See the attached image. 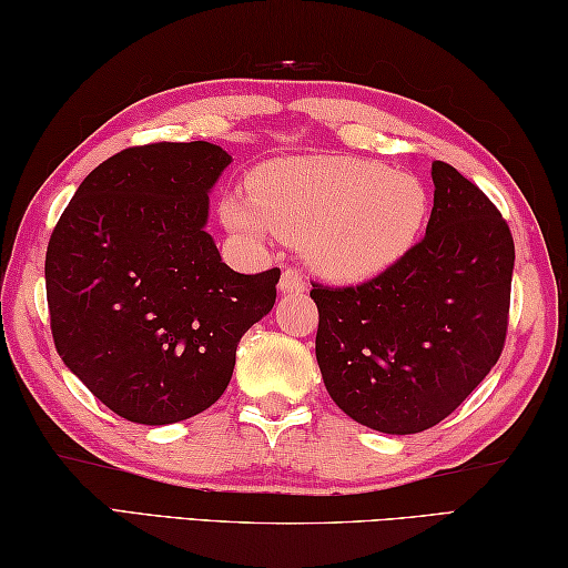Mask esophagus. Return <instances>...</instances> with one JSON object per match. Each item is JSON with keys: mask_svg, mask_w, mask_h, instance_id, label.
<instances>
[{"mask_svg": "<svg viewBox=\"0 0 568 568\" xmlns=\"http://www.w3.org/2000/svg\"><path fill=\"white\" fill-rule=\"evenodd\" d=\"M305 277L295 271V267H285L281 275V293H303Z\"/></svg>", "mask_w": 568, "mask_h": 568, "instance_id": "34e87169", "label": "esophagus"}]
</instances>
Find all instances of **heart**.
<instances>
[{"mask_svg":"<svg viewBox=\"0 0 568 568\" xmlns=\"http://www.w3.org/2000/svg\"><path fill=\"white\" fill-rule=\"evenodd\" d=\"M237 235L271 233L301 243L311 265L335 281H361L408 253L428 215L418 178L343 155L273 160L250 178V195L223 200Z\"/></svg>","mask_w":568,"mask_h":568,"instance_id":"heart-1","label":"heart"}]
</instances>
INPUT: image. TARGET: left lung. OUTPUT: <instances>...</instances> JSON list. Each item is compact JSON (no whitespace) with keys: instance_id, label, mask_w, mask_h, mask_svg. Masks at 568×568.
I'll list each match as a JSON object with an SVG mask.
<instances>
[{"instance_id":"1","label":"left lung","mask_w":568,"mask_h":568,"mask_svg":"<svg viewBox=\"0 0 568 568\" xmlns=\"http://www.w3.org/2000/svg\"><path fill=\"white\" fill-rule=\"evenodd\" d=\"M426 235L361 285L313 283L323 383L381 434H420L450 416L504 351L514 237L496 205L448 162L430 165Z\"/></svg>"}]
</instances>
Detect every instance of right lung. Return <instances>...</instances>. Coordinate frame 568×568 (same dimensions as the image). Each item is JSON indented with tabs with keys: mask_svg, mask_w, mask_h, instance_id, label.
<instances>
[{
	"mask_svg": "<svg viewBox=\"0 0 568 568\" xmlns=\"http://www.w3.org/2000/svg\"><path fill=\"white\" fill-rule=\"evenodd\" d=\"M230 160L203 140L122 150L82 180L47 245L57 353L132 423L213 406L240 338L275 305L281 271L235 273L205 233L207 192Z\"/></svg>",
	"mask_w": 568,
	"mask_h": 568,
	"instance_id": "add662e5",
	"label": "right lung"
}]
</instances>
